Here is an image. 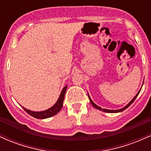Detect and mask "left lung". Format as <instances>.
<instances>
[{
    "mask_svg": "<svg viewBox=\"0 0 151 151\" xmlns=\"http://www.w3.org/2000/svg\"><path fill=\"white\" fill-rule=\"evenodd\" d=\"M140 91H141V90H140L139 91H138V93H137V94L136 95V96H134V98L132 100H131V101L129 102V104H128L125 107H124V108H122V109H119V110H109V109H101V107H99V106H97V105H96L94 103H93V102L92 101V100L91 99V98H90V96H89V94H88V96H89V101H90V102H91V105L93 106V107H94V108H96V109H99V110H101L102 111H104V112H107V113H118V112H121V111H123L124 110H125V109H126L128 108V107L131 104L133 103V101H134V100L136 99V97L137 96H138V95L139 94V93H140Z\"/></svg>",
    "mask_w": 151,
    "mask_h": 151,
    "instance_id": "1",
    "label": "left lung"
}]
</instances>
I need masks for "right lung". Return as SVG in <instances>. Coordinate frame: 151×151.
<instances>
[{"mask_svg": "<svg viewBox=\"0 0 151 151\" xmlns=\"http://www.w3.org/2000/svg\"><path fill=\"white\" fill-rule=\"evenodd\" d=\"M67 85H66L65 87L62 89L61 93H60V96L59 97L58 101L56 102L55 105L53 106L52 107L47 109V110L43 111H39V112H35V111H32L27 110L24 107L22 108L24 109V110L27 112V114H30V116H33L34 118H36V119H47V118H50L53 116L56 115L58 112H60V111L61 110L62 108V106H63V101L64 99H65V95L66 90H67Z\"/></svg>", "mask_w": 151, "mask_h": 151, "instance_id": "add662e5", "label": "right lung"}]
</instances>
